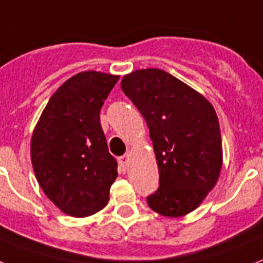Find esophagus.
Returning a JSON list of instances; mask_svg holds the SVG:
<instances>
[{"mask_svg": "<svg viewBox=\"0 0 263 263\" xmlns=\"http://www.w3.org/2000/svg\"><path fill=\"white\" fill-rule=\"evenodd\" d=\"M119 162H120V165L121 166H128V162H129V155H124V157H121V158H119Z\"/></svg>", "mask_w": 263, "mask_h": 263, "instance_id": "esophagus-1", "label": "esophagus"}]
</instances>
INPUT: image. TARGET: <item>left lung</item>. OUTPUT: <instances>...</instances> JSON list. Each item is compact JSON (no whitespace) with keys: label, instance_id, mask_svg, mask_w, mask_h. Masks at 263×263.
Listing matches in <instances>:
<instances>
[{"label":"left lung","instance_id":"8db88e82","mask_svg":"<svg viewBox=\"0 0 263 263\" xmlns=\"http://www.w3.org/2000/svg\"><path fill=\"white\" fill-rule=\"evenodd\" d=\"M121 89L146 119L157 158L159 187L147 204L162 216H185L212 191L223 165L215 108L161 69L129 72Z\"/></svg>","mask_w":263,"mask_h":263}]
</instances>
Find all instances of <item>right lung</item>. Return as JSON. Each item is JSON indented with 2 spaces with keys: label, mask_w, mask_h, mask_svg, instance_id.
<instances>
[{
  "label": "right lung",
  "mask_w": 263,
  "mask_h": 263,
  "mask_svg": "<svg viewBox=\"0 0 263 263\" xmlns=\"http://www.w3.org/2000/svg\"><path fill=\"white\" fill-rule=\"evenodd\" d=\"M119 76L82 71L43 109L31 139V161L46 196L66 215L86 217L109 201L117 162L108 150L100 110Z\"/></svg>",
  "instance_id": "1"
}]
</instances>
